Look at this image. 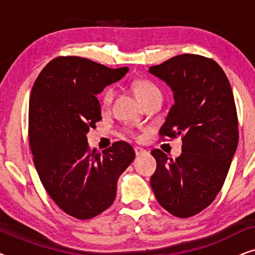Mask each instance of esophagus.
Returning <instances> with one entry per match:
<instances>
[{"label":"esophagus","mask_w":255,"mask_h":255,"mask_svg":"<svg viewBox=\"0 0 255 255\" xmlns=\"http://www.w3.org/2000/svg\"><path fill=\"white\" fill-rule=\"evenodd\" d=\"M134 152H135V155H141V154H145V153H147L144 148L138 147V146H134Z\"/></svg>","instance_id":"esophagus-1"}]
</instances>
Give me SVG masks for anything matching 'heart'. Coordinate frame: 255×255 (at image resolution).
Instances as JSON below:
<instances>
[{
	"label": "heart",
	"instance_id": "obj_1",
	"mask_svg": "<svg viewBox=\"0 0 255 255\" xmlns=\"http://www.w3.org/2000/svg\"><path fill=\"white\" fill-rule=\"evenodd\" d=\"M133 92L141 103H144L146 100L151 99L152 96L156 95V94L161 93L158 86L151 81H147V80L135 81L133 83ZM114 94L115 92L113 88H107L104 90L102 93V96H101V102H102L103 106H109L114 99Z\"/></svg>",
	"mask_w": 255,
	"mask_h": 255
}]
</instances>
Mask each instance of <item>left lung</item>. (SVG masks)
<instances>
[{"instance_id": "obj_1", "label": "left lung", "mask_w": 255, "mask_h": 255, "mask_svg": "<svg viewBox=\"0 0 255 255\" xmlns=\"http://www.w3.org/2000/svg\"><path fill=\"white\" fill-rule=\"evenodd\" d=\"M148 72L166 82L174 96L160 135L182 137V153L156 160L151 187L169 214L188 218L204 210L222 189L238 146V117L228 78L212 59L180 54Z\"/></svg>"}]
</instances>
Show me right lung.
<instances>
[{
	"instance_id": "right-lung-1",
	"label": "right lung",
	"mask_w": 255,
	"mask_h": 255,
	"mask_svg": "<svg viewBox=\"0 0 255 255\" xmlns=\"http://www.w3.org/2000/svg\"><path fill=\"white\" fill-rule=\"evenodd\" d=\"M80 57H58L45 66L31 90L29 140L47 194L78 219L100 215L116 197L117 180L134 159L125 141L99 153L87 133L102 120L96 95L127 74Z\"/></svg>"
}]
</instances>
